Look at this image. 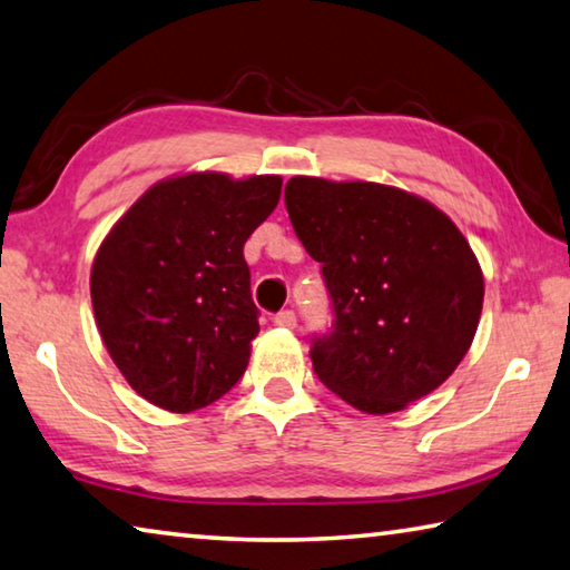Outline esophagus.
Returning a JSON list of instances; mask_svg holds the SVG:
<instances>
[{
    "instance_id": "esophagus-1",
    "label": "esophagus",
    "mask_w": 570,
    "mask_h": 570,
    "mask_svg": "<svg viewBox=\"0 0 570 570\" xmlns=\"http://www.w3.org/2000/svg\"><path fill=\"white\" fill-rule=\"evenodd\" d=\"M273 323L279 325V328H295L297 318H295L293 311H279V313L275 315V318H273Z\"/></svg>"
}]
</instances>
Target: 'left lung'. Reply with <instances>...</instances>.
Instances as JSON below:
<instances>
[{
    "label": "left lung",
    "mask_w": 570,
    "mask_h": 570,
    "mask_svg": "<svg viewBox=\"0 0 570 570\" xmlns=\"http://www.w3.org/2000/svg\"><path fill=\"white\" fill-rule=\"evenodd\" d=\"M285 207L333 301V331L311 351L323 384L376 416L442 386L472 346L484 297L456 224L376 181L293 176Z\"/></svg>",
    "instance_id": "1"
}]
</instances>
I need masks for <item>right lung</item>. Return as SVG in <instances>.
<instances>
[{
	"instance_id": "right-lung-1",
	"label": "right lung",
	"mask_w": 570,
	"mask_h": 570,
	"mask_svg": "<svg viewBox=\"0 0 570 570\" xmlns=\"http://www.w3.org/2000/svg\"><path fill=\"white\" fill-rule=\"evenodd\" d=\"M279 191L273 174H179L154 184L100 242L92 313L110 358L148 404L189 414L242 379L259 333L242 249Z\"/></svg>"
}]
</instances>
